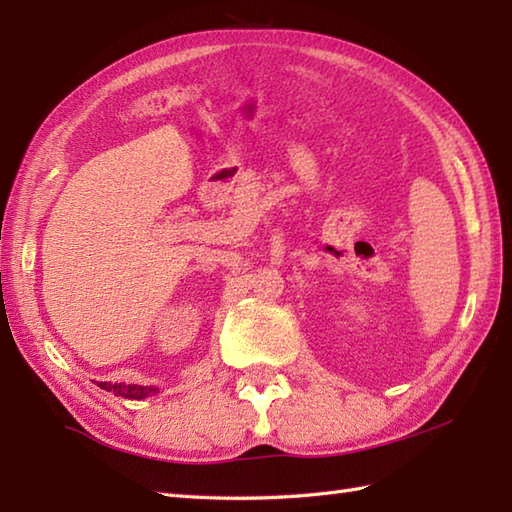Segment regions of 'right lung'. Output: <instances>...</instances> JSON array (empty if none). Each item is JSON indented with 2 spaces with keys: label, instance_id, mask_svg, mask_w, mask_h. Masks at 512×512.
Returning <instances> with one entry per match:
<instances>
[{
  "label": "right lung",
  "instance_id": "1",
  "mask_svg": "<svg viewBox=\"0 0 512 512\" xmlns=\"http://www.w3.org/2000/svg\"><path fill=\"white\" fill-rule=\"evenodd\" d=\"M101 389L105 391H114L116 396H123V398H129V400H143V398H149L158 394L156 387L151 385H125V383H101L99 385Z\"/></svg>",
  "mask_w": 512,
  "mask_h": 512
}]
</instances>
